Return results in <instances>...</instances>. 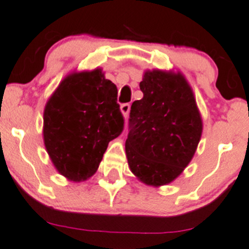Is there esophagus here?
I'll use <instances>...</instances> for the list:
<instances>
[{"label": "esophagus", "instance_id": "34e87169", "mask_svg": "<svg viewBox=\"0 0 249 249\" xmlns=\"http://www.w3.org/2000/svg\"><path fill=\"white\" fill-rule=\"evenodd\" d=\"M120 112H122L123 117L126 118L127 115H129V112H130V105L129 104H123L122 106H120Z\"/></svg>", "mask_w": 249, "mask_h": 249}]
</instances>
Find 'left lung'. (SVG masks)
<instances>
[{"label":"left lung","mask_w":249,"mask_h":249,"mask_svg":"<svg viewBox=\"0 0 249 249\" xmlns=\"http://www.w3.org/2000/svg\"><path fill=\"white\" fill-rule=\"evenodd\" d=\"M140 89L143 97L131 105L125 153L137 179L158 188L173 182L192 161L202 118L179 71L147 70Z\"/></svg>","instance_id":"8db88e82"}]
</instances>
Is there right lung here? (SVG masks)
Listing matches in <instances>:
<instances>
[{
    "label": "right lung",
    "mask_w": 249,
    "mask_h": 249,
    "mask_svg": "<svg viewBox=\"0 0 249 249\" xmlns=\"http://www.w3.org/2000/svg\"><path fill=\"white\" fill-rule=\"evenodd\" d=\"M118 89L102 69L71 72L48 99L43 141L60 175L84 182L99 169L108 143L123 131Z\"/></svg>",
    "instance_id": "obj_1"
}]
</instances>
